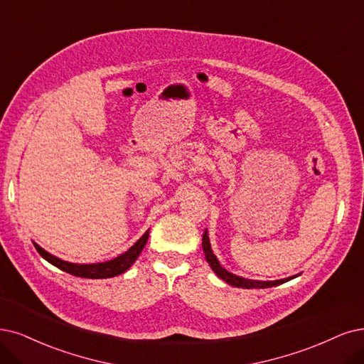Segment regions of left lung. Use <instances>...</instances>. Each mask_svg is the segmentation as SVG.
<instances>
[{
	"label": "left lung",
	"mask_w": 364,
	"mask_h": 364,
	"mask_svg": "<svg viewBox=\"0 0 364 364\" xmlns=\"http://www.w3.org/2000/svg\"><path fill=\"white\" fill-rule=\"evenodd\" d=\"M203 249H204V253H205V259L207 262L210 264V267L213 268V272L216 273L222 280H225L228 285H232L235 288H245V289H253V288H272V287H276V285H280V284H285V282L297 277V276H291L288 279H280V280H252V279H245L241 276H235L232 273H230L228 270H225V268L220 265V262L218 261L216 255L213 253L211 250V245H210V238H208V231L205 230L204 231V235H203Z\"/></svg>",
	"instance_id": "obj_1"
}]
</instances>
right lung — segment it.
<instances>
[{"label":"right lung","mask_w":364,"mask_h":364,"mask_svg":"<svg viewBox=\"0 0 364 364\" xmlns=\"http://www.w3.org/2000/svg\"><path fill=\"white\" fill-rule=\"evenodd\" d=\"M148 235H150V230H148L127 252H124L123 255H119V257L111 261L99 262V264H72L53 257V255H50L49 252H46L36 243H34V247L40 253V257L45 258L48 262L55 265L57 268H60V270L65 273L77 276V277H85V279H107L129 270V268L133 265V262L138 259L144 246L146 245Z\"/></svg>","instance_id":"1"}]
</instances>
